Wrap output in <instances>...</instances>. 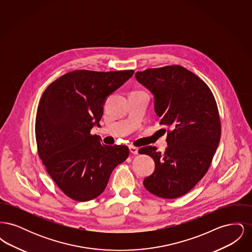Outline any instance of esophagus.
Segmentation results:
<instances>
[{"mask_svg": "<svg viewBox=\"0 0 252 252\" xmlns=\"http://www.w3.org/2000/svg\"><path fill=\"white\" fill-rule=\"evenodd\" d=\"M129 150H130V152H131L132 154H138V151H139V149H138V147H136V146H133V145H130L129 146Z\"/></svg>", "mask_w": 252, "mask_h": 252, "instance_id": "34e87169", "label": "esophagus"}]
</instances>
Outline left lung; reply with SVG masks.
Here are the masks:
<instances>
[{"mask_svg": "<svg viewBox=\"0 0 252 252\" xmlns=\"http://www.w3.org/2000/svg\"><path fill=\"white\" fill-rule=\"evenodd\" d=\"M135 76L154 95L159 125L170 128L164 153L150 145L139 150L155 161L144 187L158 197H180L205 176L219 144L221 122L215 96L203 80L180 65L147 69Z\"/></svg>", "mask_w": 252, "mask_h": 252, "instance_id": "obj_1", "label": "left lung"}]
</instances>
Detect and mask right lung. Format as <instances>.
I'll return each mask as SVG.
<instances>
[{
    "label": "right lung",
    "mask_w": 252,
    "mask_h": 252,
    "mask_svg": "<svg viewBox=\"0 0 252 252\" xmlns=\"http://www.w3.org/2000/svg\"><path fill=\"white\" fill-rule=\"evenodd\" d=\"M133 70L68 72L49 85L36 116L37 153L60 190L76 201H89L104 192L109 177L129 155L126 145H105L91 133L100 126L109 94Z\"/></svg>",
    "instance_id": "1"
}]
</instances>
